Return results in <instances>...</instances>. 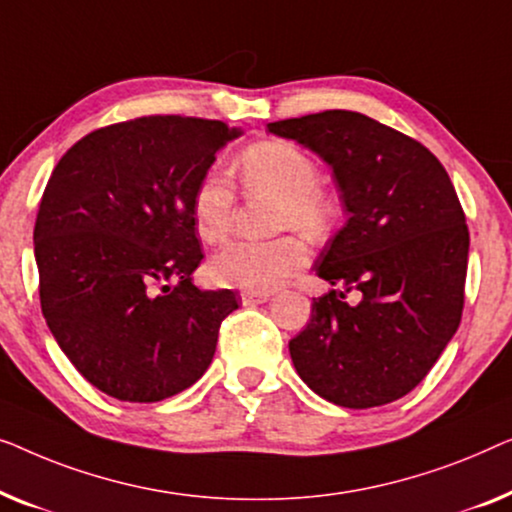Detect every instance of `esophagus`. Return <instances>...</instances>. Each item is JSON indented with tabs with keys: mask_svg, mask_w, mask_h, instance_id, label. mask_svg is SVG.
<instances>
[{
	"mask_svg": "<svg viewBox=\"0 0 512 512\" xmlns=\"http://www.w3.org/2000/svg\"><path fill=\"white\" fill-rule=\"evenodd\" d=\"M269 297H271L269 292H255V290H246V292H241V301H243V306L264 304V301H269Z\"/></svg>",
	"mask_w": 512,
	"mask_h": 512,
	"instance_id": "1",
	"label": "esophagus"
}]
</instances>
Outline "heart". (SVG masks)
Masks as SVG:
<instances>
[{
    "label": "heart",
    "mask_w": 512,
    "mask_h": 512,
    "mask_svg": "<svg viewBox=\"0 0 512 512\" xmlns=\"http://www.w3.org/2000/svg\"><path fill=\"white\" fill-rule=\"evenodd\" d=\"M241 178L250 190L271 192L280 199L276 227H294L308 236H322L336 218L334 199L320 187V167L306 150L287 141H262L239 157ZM234 190L225 174L206 171L194 185L190 218L204 243H218L232 227ZM308 250L297 236L269 241H232L208 262L213 283L264 292L283 283L306 264Z\"/></svg>",
    "instance_id": "b5f03b06"
}]
</instances>
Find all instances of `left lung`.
I'll list each match as a JSON object with an SVG mask.
<instances>
[{"label":"left lung","instance_id":"obj_1","mask_svg":"<svg viewBox=\"0 0 512 512\" xmlns=\"http://www.w3.org/2000/svg\"><path fill=\"white\" fill-rule=\"evenodd\" d=\"M325 160L348 222L315 271L336 290L313 299L290 341L301 380L343 408H373L422 383L464 311L469 227L448 171L420 141L355 111L269 122ZM363 292L350 307L344 294Z\"/></svg>","mask_w":512,"mask_h":512}]
</instances>
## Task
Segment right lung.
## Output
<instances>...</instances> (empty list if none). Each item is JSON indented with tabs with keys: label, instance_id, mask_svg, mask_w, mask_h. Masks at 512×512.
I'll return each instance as SVG.
<instances>
[{
	"label": "right lung",
	"instance_id": "right-lung-1",
	"mask_svg": "<svg viewBox=\"0 0 512 512\" xmlns=\"http://www.w3.org/2000/svg\"><path fill=\"white\" fill-rule=\"evenodd\" d=\"M220 120L143 115L76 141L43 190L34 255L43 318L78 373L150 403L204 376L232 290H199L190 197L239 136ZM174 282V286H169Z\"/></svg>",
	"mask_w": 512,
	"mask_h": 512
}]
</instances>
